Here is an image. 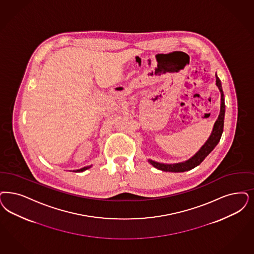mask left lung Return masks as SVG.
I'll list each match as a JSON object with an SVG mask.
<instances>
[{"label":"left lung","instance_id":"obj_1","mask_svg":"<svg viewBox=\"0 0 254 254\" xmlns=\"http://www.w3.org/2000/svg\"><path fill=\"white\" fill-rule=\"evenodd\" d=\"M216 85L219 88L220 92V111H219V117L217 121L214 124L213 129L210 134L209 138L206 140V141L203 143V145L199 151L193 155L192 157L182 162L178 163H162V162H158L152 159H148V162L158 170L163 171V172H171V173H183L190 171L193 168L200 165L202 160L206 158L210 153L213 151V149L217 146L219 143V140L221 138L222 132H223V126H224V116H225V102H224V94L222 91V86H221V81L219 79L217 73H216Z\"/></svg>","mask_w":254,"mask_h":254}]
</instances>
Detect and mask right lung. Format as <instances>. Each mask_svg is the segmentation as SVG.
<instances>
[{"mask_svg":"<svg viewBox=\"0 0 254 254\" xmlns=\"http://www.w3.org/2000/svg\"><path fill=\"white\" fill-rule=\"evenodd\" d=\"M91 167H92V165H90V166L83 167V168L79 169V170H73V172H74V173H81V172H84V171H86L88 169H90Z\"/></svg>","mask_w":254,"mask_h":254,"instance_id":"obj_1","label":"right lung"}]
</instances>
